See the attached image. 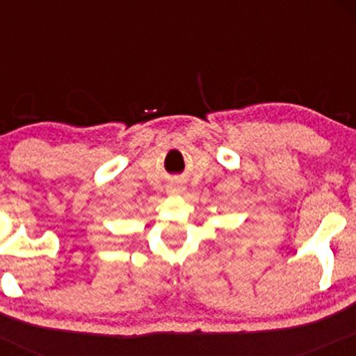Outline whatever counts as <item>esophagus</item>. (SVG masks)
Returning a JSON list of instances; mask_svg holds the SVG:
<instances>
[{
	"mask_svg": "<svg viewBox=\"0 0 356 356\" xmlns=\"http://www.w3.org/2000/svg\"><path fill=\"white\" fill-rule=\"evenodd\" d=\"M184 191H186V187L179 186V184H169V186H167V192H169V194H182Z\"/></svg>",
	"mask_w": 356,
	"mask_h": 356,
	"instance_id": "obj_1",
	"label": "esophagus"
}]
</instances>
